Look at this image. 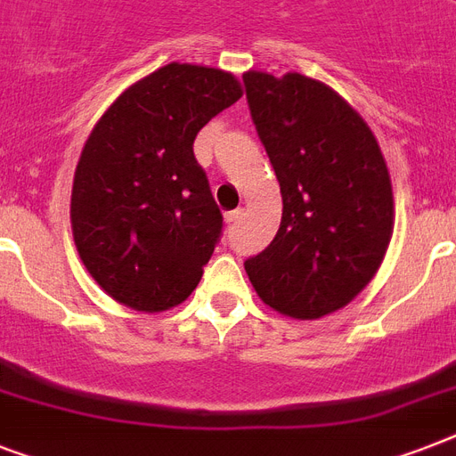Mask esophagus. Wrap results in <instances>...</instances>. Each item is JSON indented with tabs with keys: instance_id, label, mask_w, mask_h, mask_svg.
Returning a JSON list of instances; mask_svg holds the SVG:
<instances>
[{
	"instance_id": "1",
	"label": "esophagus",
	"mask_w": 456,
	"mask_h": 456,
	"mask_svg": "<svg viewBox=\"0 0 456 456\" xmlns=\"http://www.w3.org/2000/svg\"><path fill=\"white\" fill-rule=\"evenodd\" d=\"M241 208H236V210H229L227 215H224V220H227V224H236V222L241 220Z\"/></svg>"
}]
</instances>
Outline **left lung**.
<instances>
[{
    "label": "left lung",
    "instance_id": "8db88e82",
    "mask_svg": "<svg viewBox=\"0 0 456 456\" xmlns=\"http://www.w3.org/2000/svg\"><path fill=\"white\" fill-rule=\"evenodd\" d=\"M243 85L284 200L277 236L243 267L277 312L324 317L381 267L393 236L388 167L360 113L324 82L248 70Z\"/></svg>",
    "mask_w": 456,
    "mask_h": 456
}]
</instances>
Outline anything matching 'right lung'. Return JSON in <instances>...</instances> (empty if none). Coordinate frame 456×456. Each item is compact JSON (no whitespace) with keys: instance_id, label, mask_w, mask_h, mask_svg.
Masks as SVG:
<instances>
[{"instance_id":"right-lung-1","label":"right lung","mask_w":456,"mask_h":456,"mask_svg":"<svg viewBox=\"0 0 456 456\" xmlns=\"http://www.w3.org/2000/svg\"><path fill=\"white\" fill-rule=\"evenodd\" d=\"M220 68L167 63L125 89L82 149L73 239L94 281L139 312L191 296L222 236V213L193 139L241 99Z\"/></svg>"}]
</instances>
